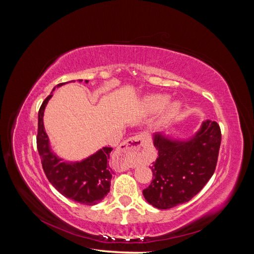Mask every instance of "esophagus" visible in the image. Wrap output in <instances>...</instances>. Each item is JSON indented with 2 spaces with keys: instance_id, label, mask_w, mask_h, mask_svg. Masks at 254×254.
Segmentation results:
<instances>
[{
  "instance_id": "34e87169",
  "label": "esophagus",
  "mask_w": 254,
  "mask_h": 254,
  "mask_svg": "<svg viewBox=\"0 0 254 254\" xmlns=\"http://www.w3.org/2000/svg\"><path fill=\"white\" fill-rule=\"evenodd\" d=\"M144 134L134 135L132 137H129L127 141L119 146V148L114 153L119 170L127 171L130 167L134 166L140 158V152L144 144Z\"/></svg>"
}]
</instances>
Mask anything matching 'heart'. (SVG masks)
Wrapping results in <instances>:
<instances>
[{
    "label": "heart",
    "mask_w": 254,
    "mask_h": 254,
    "mask_svg": "<svg viewBox=\"0 0 254 254\" xmlns=\"http://www.w3.org/2000/svg\"><path fill=\"white\" fill-rule=\"evenodd\" d=\"M167 102H168V97L166 95H161V94L150 95V96L145 98L144 108L149 113L157 112V111L162 109L163 107L167 104ZM180 108H181L180 103L173 102L167 106L165 114L167 115V117H170V115H174L180 110Z\"/></svg>",
    "instance_id": "obj_1"
}]
</instances>
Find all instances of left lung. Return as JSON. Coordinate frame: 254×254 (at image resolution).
<instances>
[{"instance_id": "1", "label": "left lung", "mask_w": 254, "mask_h": 254, "mask_svg": "<svg viewBox=\"0 0 254 254\" xmlns=\"http://www.w3.org/2000/svg\"><path fill=\"white\" fill-rule=\"evenodd\" d=\"M220 141L219 125L209 120L187 139L153 133L158 158L151 166L153 179L143 190L146 201L161 210L190 201L213 176Z\"/></svg>"}]
</instances>
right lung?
<instances>
[{"instance_id":"obj_1","label":"right lung","mask_w":254,"mask_h":254,"mask_svg":"<svg viewBox=\"0 0 254 254\" xmlns=\"http://www.w3.org/2000/svg\"><path fill=\"white\" fill-rule=\"evenodd\" d=\"M72 81L74 82V80ZM78 81L81 82L82 79H78ZM84 82L88 83L89 80H84ZM67 82L59 83L55 88ZM53 91L44 99L38 113L37 148L41 158L43 171L52 186L61 195L81 204H97L110 191L113 172L109 167L108 160L112 148L103 147L80 161H64L63 158L58 157L52 149L43 124L44 110L53 96Z\"/></svg>"}]
</instances>
